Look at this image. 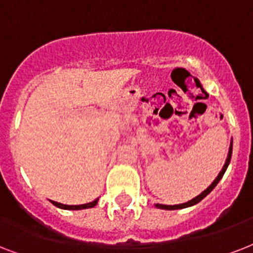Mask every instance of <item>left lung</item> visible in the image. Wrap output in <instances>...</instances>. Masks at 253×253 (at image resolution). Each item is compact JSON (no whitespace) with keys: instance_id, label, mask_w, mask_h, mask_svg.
<instances>
[{"instance_id":"8db88e82","label":"left lung","mask_w":253,"mask_h":253,"mask_svg":"<svg viewBox=\"0 0 253 253\" xmlns=\"http://www.w3.org/2000/svg\"><path fill=\"white\" fill-rule=\"evenodd\" d=\"M231 155H232V142H231V144H230V150H228L227 159H226V163H224V166H223V168H222V170H220L219 174H218V176H216L215 180L212 181L211 185H210V186H209L208 189H205L204 192L201 193L200 196L194 197V198H193V200L188 201V202H185V204L173 205V206H172V205H162V204H156V205H155V206H156V208H158V209H163V210H177V209H185V208H189V206H193V205L198 204V202H200V201L204 200L205 197L208 196L209 193L211 192L212 189L215 188L216 184H218V182H219V181H220V178H222V177H223L224 172H226V169H227L228 164H230V160H231Z\"/></svg>"}]
</instances>
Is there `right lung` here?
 I'll use <instances>...</instances> for the list:
<instances>
[{"instance_id":"1","label":"right lung","mask_w":253,"mask_h":253,"mask_svg":"<svg viewBox=\"0 0 253 253\" xmlns=\"http://www.w3.org/2000/svg\"><path fill=\"white\" fill-rule=\"evenodd\" d=\"M56 208L59 209H64V210H83V209H90L94 208L97 202H98V198L94 200L93 202H89V204H84V205H63L59 204V202H55V201H51Z\"/></svg>"}]
</instances>
